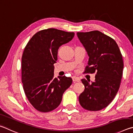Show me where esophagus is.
<instances>
[{"label":"esophagus","instance_id":"34e87169","mask_svg":"<svg viewBox=\"0 0 133 133\" xmlns=\"http://www.w3.org/2000/svg\"><path fill=\"white\" fill-rule=\"evenodd\" d=\"M72 81H73V82H79L80 79H79V78L75 77V76H73V77H72Z\"/></svg>","mask_w":133,"mask_h":133}]
</instances>
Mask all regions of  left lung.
<instances>
[{
    "instance_id": "left-lung-1",
    "label": "left lung",
    "mask_w": 133,
    "mask_h": 133,
    "mask_svg": "<svg viewBox=\"0 0 133 133\" xmlns=\"http://www.w3.org/2000/svg\"><path fill=\"white\" fill-rule=\"evenodd\" d=\"M77 36L89 57L84 73L96 72L94 82L81 79L85 89L79 101L86 110H101L111 103L119 89L124 66L122 55L116 42L101 31L78 32Z\"/></svg>"
}]
</instances>
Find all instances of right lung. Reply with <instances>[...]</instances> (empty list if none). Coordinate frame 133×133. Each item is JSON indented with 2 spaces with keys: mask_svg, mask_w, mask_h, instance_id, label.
I'll list each match as a JSON object with an SVG mask.
<instances>
[{
  "mask_svg": "<svg viewBox=\"0 0 133 133\" xmlns=\"http://www.w3.org/2000/svg\"><path fill=\"white\" fill-rule=\"evenodd\" d=\"M74 32L55 29L41 30L35 34L24 48L22 58V81L27 98L41 112H49L59 105L64 92L72 79L54 77V64L61 45L70 41Z\"/></svg>",
  "mask_w": 133,
  "mask_h": 133,
  "instance_id": "1",
  "label": "right lung"
}]
</instances>
